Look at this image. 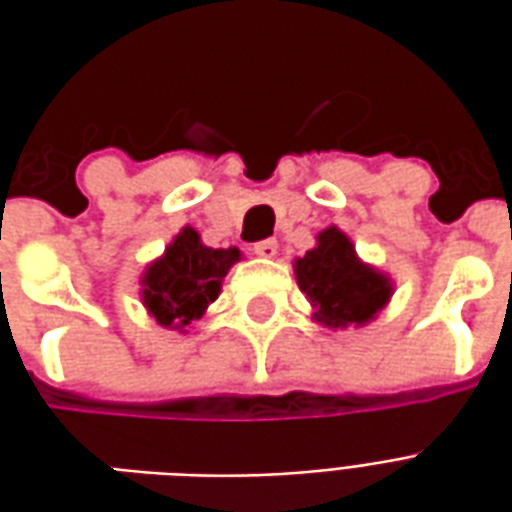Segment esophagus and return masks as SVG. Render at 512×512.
<instances>
[{
  "instance_id": "obj_1",
  "label": "esophagus",
  "mask_w": 512,
  "mask_h": 512,
  "mask_svg": "<svg viewBox=\"0 0 512 512\" xmlns=\"http://www.w3.org/2000/svg\"><path fill=\"white\" fill-rule=\"evenodd\" d=\"M252 249H255V255L260 257H274L277 255V241H274V238H263V241H257Z\"/></svg>"
}]
</instances>
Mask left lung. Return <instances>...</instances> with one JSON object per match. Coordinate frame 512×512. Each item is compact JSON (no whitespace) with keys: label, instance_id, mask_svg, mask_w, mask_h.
Masks as SVG:
<instances>
[{"label":"left lung","instance_id":"obj_1","mask_svg":"<svg viewBox=\"0 0 512 512\" xmlns=\"http://www.w3.org/2000/svg\"><path fill=\"white\" fill-rule=\"evenodd\" d=\"M299 288L323 326H362L389 301L392 285L384 274L359 263L354 246L337 227L318 235V246L296 260Z\"/></svg>","mask_w":512,"mask_h":512}]
</instances>
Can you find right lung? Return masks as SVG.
Instances as JSON below:
<instances>
[{
  "label": "right lung",
  "instance_id": "right-lung-1",
  "mask_svg": "<svg viewBox=\"0 0 512 512\" xmlns=\"http://www.w3.org/2000/svg\"><path fill=\"white\" fill-rule=\"evenodd\" d=\"M241 257L238 249H211L200 244V235L191 227L169 244L161 260L145 271L142 301L147 312L161 326L183 329L197 321L208 304L222 290L224 274Z\"/></svg>",
  "mask_w": 512,
  "mask_h": 512
}]
</instances>
